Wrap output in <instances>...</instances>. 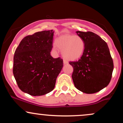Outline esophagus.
<instances>
[{
	"label": "esophagus",
	"mask_w": 123,
	"mask_h": 123,
	"mask_svg": "<svg viewBox=\"0 0 123 123\" xmlns=\"http://www.w3.org/2000/svg\"><path fill=\"white\" fill-rule=\"evenodd\" d=\"M63 63L64 64H66V63H68V61L66 60H63Z\"/></svg>",
	"instance_id": "1"
}]
</instances>
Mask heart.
<instances>
[{
    "instance_id": "b5f03b06",
    "label": "heart",
    "mask_w": 123,
    "mask_h": 123,
    "mask_svg": "<svg viewBox=\"0 0 123 123\" xmlns=\"http://www.w3.org/2000/svg\"><path fill=\"white\" fill-rule=\"evenodd\" d=\"M55 45L62 50L63 57L70 61L79 59L85 50V42L79 36L61 35L55 40Z\"/></svg>"
}]
</instances>
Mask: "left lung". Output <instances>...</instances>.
I'll list each match as a JSON object with an SVG mask.
<instances>
[{
  "label": "left lung",
  "mask_w": 123,
  "mask_h": 123,
  "mask_svg": "<svg viewBox=\"0 0 123 123\" xmlns=\"http://www.w3.org/2000/svg\"><path fill=\"white\" fill-rule=\"evenodd\" d=\"M85 42V50L78 61L70 62L74 86L81 92L94 94L111 81L114 66L107 43L92 32L77 31Z\"/></svg>",
  "instance_id": "left-lung-1"
}]
</instances>
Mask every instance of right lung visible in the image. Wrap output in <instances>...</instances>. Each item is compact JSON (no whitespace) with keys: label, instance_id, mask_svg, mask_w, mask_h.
Wrapping results in <instances>:
<instances>
[{"label":"right lung","instance_id":"obj_1","mask_svg":"<svg viewBox=\"0 0 123 123\" xmlns=\"http://www.w3.org/2000/svg\"><path fill=\"white\" fill-rule=\"evenodd\" d=\"M54 31L38 32L21 41L14 55L13 74L22 91L32 96H40L53 91L63 67L61 58H54Z\"/></svg>","mask_w":123,"mask_h":123}]
</instances>
